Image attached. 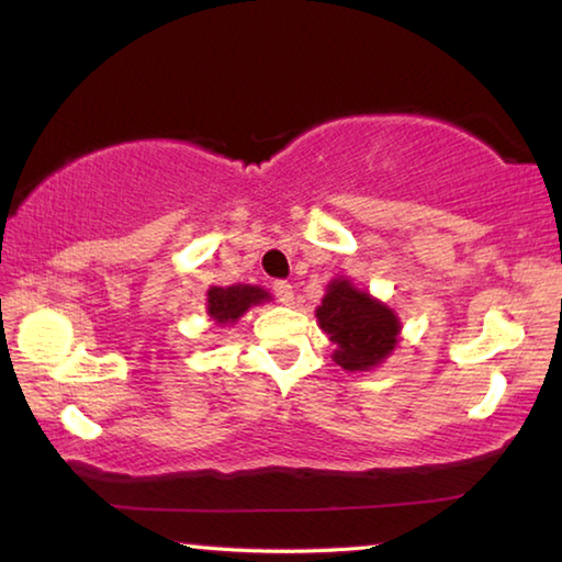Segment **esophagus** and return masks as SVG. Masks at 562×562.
Returning a JSON list of instances; mask_svg holds the SVG:
<instances>
[{"label": "esophagus", "mask_w": 562, "mask_h": 562, "mask_svg": "<svg viewBox=\"0 0 562 562\" xmlns=\"http://www.w3.org/2000/svg\"><path fill=\"white\" fill-rule=\"evenodd\" d=\"M272 290H274V297H278L282 304H292L294 292H292V284L288 280H278L272 284Z\"/></svg>", "instance_id": "esophagus-1"}]
</instances>
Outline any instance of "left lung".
Here are the masks:
<instances>
[{
    "label": "left lung",
    "mask_w": 562,
    "mask_h": 562,
    "mask_svg": "<svg viewBox=\"0 0 562 562\" xmlns=\"http://www.w3.org/2000/svg\"><path fill=\"white\" fill-rule=\"evenodd\" d=\"M317 322L329 341H335V361L347 372H369L382 364L398 345L402 322L384 302L357 290L347 278L327 284L317 307Z\"/></svg>",
    "instance_id": "1"
}]
</instances>
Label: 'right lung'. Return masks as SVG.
<instances>
[{
	"mask_svg": "<svg viewBox=\"0 0 562 562\" xmlns=\"http://www.w3.org/2000/svg\"><path fill=\"white\" fill-rule=\"evenodd\" d=\"M270 292L255 284H231V288H211L207 290V315L215 325H233L240 319L252 304L268 302Z\"/></svg>",
	"mask_w": 562,
	"mask_h": 562,
	"instance_id": "right-lung-1",
	"label": "right lung"
}]
</instances>
